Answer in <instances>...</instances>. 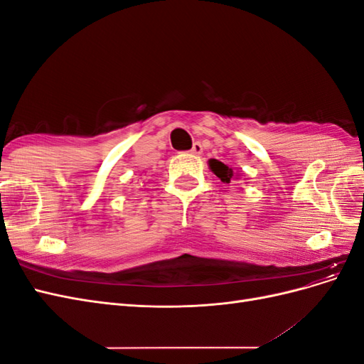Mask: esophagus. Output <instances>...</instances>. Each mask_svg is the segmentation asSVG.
Listing matches in <instances>:
<instances>
[{
    "mask_svg": "<svg viewBox=\"0 0 364 364\" xmlns=\"http://www.w3.org/2000/svg\"><path fill=\"white\" fill-rule=\"evenodd\" d=\"M203 151V147H202V144L199 141H196L194 144H193V149H191V153L193 155H200V153Z\"/></svg>",
    "mask_w": 364,
    "mask_h": 364,
    "instance_id": "1",
    "label": "esophagus"
}]
</instances>
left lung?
I'll return each mask as SVG.
<instances>
[{
    "label": "left lung",
    "mask_w": 364,
    "mask_h": 364,
    "mask_svg": "<svg viewBox=\"0 0 364 364\" xmlns=\"http://www.w3.org/2000/svg\"><path fill=\"white\" fill-rule=\"evenodd\" d=\"M209 167H211L214 174L217 176V178H220V181H222V182L229 183L230 181L234 179V176H235L234 170L228 167V165H225L223 162H220L217 159H211V161H209Z\"/></svg>",
    "instance_id": "obj_1"
}]
</instances>
